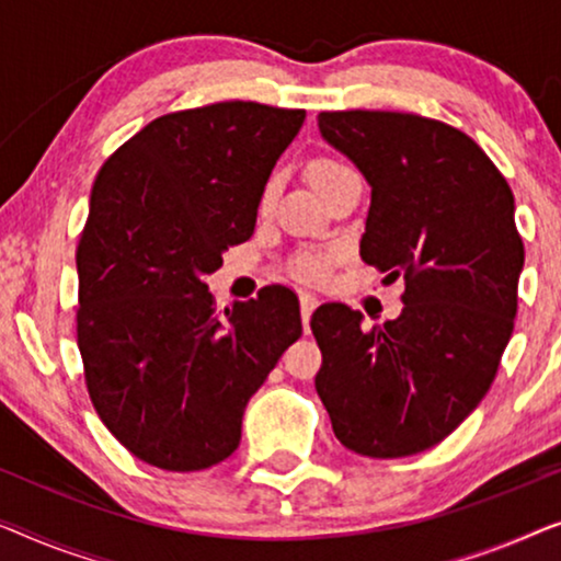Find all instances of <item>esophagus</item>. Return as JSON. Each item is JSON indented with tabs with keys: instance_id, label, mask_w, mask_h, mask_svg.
I'll return each instance as SVG.
<instances>
[{
	"instance_id": "esophagus-1",
	"label": "esophagus",
	"mask_w": 561,
	"mask_h": 561,
	"mask_svg": "<svg viewBox=\"0 0 561 561\" xmlns=\"http://www.w3.org/2000/svg\"><path fill=\"white\" fill-rule=\"evenodd\" d=\"M320 305V299L314 297V295H299V312H302V322H305V330L310 328V318H312V312H314V307Z\"/></svg>"
}]
</instances>
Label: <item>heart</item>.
I'll return each instance as SVG.
<instances>
[{
    "instance_id": "1",
    "label": "heart",
    "mask_w": 561,
    "mask_h": 561,
    "mask_svg": "<svg viewBox=\"0 0 561 561\" xmlns=\"http://www.w3.org/2000/svg\"><path fill=\"white\" fill-rule=\"evenodd\" d=\"M345 170H351L348 164L335 160V157H318V160H312L310 180H312L314 191H320L328 180H333L335 175H341V172H345ZM274 195H277V180H270L262 191V201H259L262 210H270V205L274 203ZM325 272H328L325 254H299V256H295V262H291V277H297L302 282H318L325 277Z\"/></svg>"
}]
</instances>
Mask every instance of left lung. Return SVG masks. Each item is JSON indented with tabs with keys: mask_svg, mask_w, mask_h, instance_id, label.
Here are the masks:
<instances>
[{
	"mask_svg": "<svg viewBox=\"0 0 561 561\" xmlns=\"http://www.w3.org/2000/svg\"><path fill=\"white\" fill-rule=\"evenodd\" d=\"M318 126L370 185L360 259L407 289L383 325L341 302L314 310V389L353 453L416 455L483 401L514 333V193L468 134L437 119L356 108L322 112Z\"/></svg>",
	"mask_w": 561,
	"mask_h": 561,
	"instance_id": "left-lung-1",
	"label": "left lung"
}]
</instances>
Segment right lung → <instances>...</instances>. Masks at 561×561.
I'll return each mask as SVG.
<instances>
[{"instance_id": "obj_1", "label": "right lung", "mask_w": 561, "mask_h": 561, "mask_svg": "<svg viewBox=\"0 0 561 561\" xmlns=\"http://www.w3.org/2000/svg\"><path fill=\"white\" fill-rule=\"evenodd\" d=\"M302 108L224 101L149 122L99 170L76 251V333L106 430L154 468L239 447L249 399L302 335L282 284L216 314L205 277L251 239Z\"/></svg>"}]
</instances>
